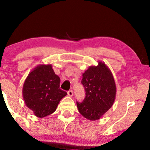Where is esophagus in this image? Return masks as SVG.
<instances>
[{"mask_svg":"<svg viewBox=\"0 0 150 150\" xmlns=\"http://www.w3.org/2000/svg\"><path fill=\"white\" fill-rule=\"evenodd\" d=\"M67 95H69V96H73V91H72V90H69V91L67 92Z\"/></svg>","mask_w":150,"mask_h":150,"instance_id":"1","label":"esophagus"}]
</instances>
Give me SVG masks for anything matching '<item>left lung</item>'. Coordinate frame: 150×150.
<instances>
[{"instance_id": "8db88e82", "label": "left lung", "mask_w": 150, "mask_h": 150, "mask_svg": "<svg viewBox=\"0 0 150 150\" xmlns=\"http://www.w3.org/2000/svg\"><path fill=\"white\" fill-rule=\"evenodd\" d=\"M90 66L83 73L81 83L85 90L82 103L77 102L80 114L89 120H96L110 109L115 100L116 88L112 73L105 63Z\"/></svg>"}]
</instances>
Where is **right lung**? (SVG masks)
I'll return each mask as SVG.
<instances>
[{"mask_svg":"<svg viewBox=\"0 0 150 150\" xmlns=\"http://www.w3.org/2000/svg\"><path fill=\"white\" fill-rule=\"evenodd\" d=\"M59 84L60 78L51 64L38 65L29 73L22 88V96L35 116L43 118L55 111L59 101L67 95L60 89Z\"/></svg>","mask_w":150,"mask_h":150,"instance_id":"right-lung-1","label":"right lung"}]
</instances>
